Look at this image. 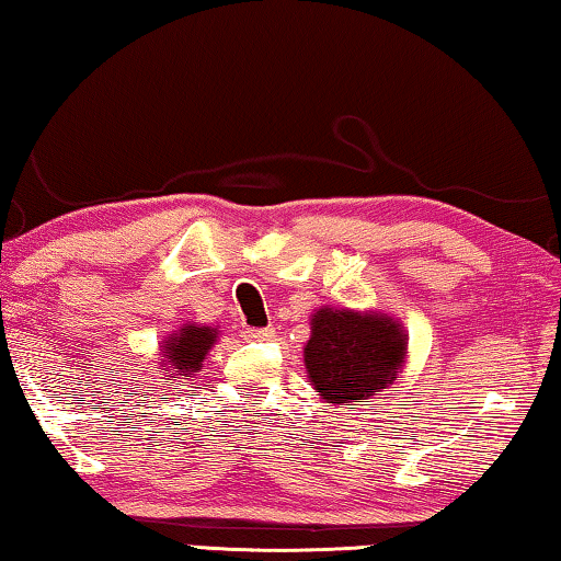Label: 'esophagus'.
I'll return each instance as SVG.
<instances>
[{"instance_id":"34e87169","label":"esophagus","mask_w":561,"mask_h":561,"mask_svg":"<svg viewBox=\"0 0 561 561\" xmlns=\"http://www.w3.org/2000/svg\"><path fill=\"white\" fill-rule=\"evenodd\" d=\"M241 337L244 340H270L274 337L272 328H244L241 330Z\"/></svg>"}]
</instances>
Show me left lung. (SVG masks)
Here are the masks:
<instances>
[{"label":"left lung","mask_w":561,"mask_h":561,"mask_svg":"<svg viewBox=\"0 0 561 561\" xmlns=\"http://www.w3.org/2000/svg\"><path fill=\"white\" fill-rule=\"evenodd\" d=\"M408 334L388 314L322 307L312 314L305 367L324 403H367L405 365Z\"/></svg>","instance_id":"obj_1"}]
</instances>
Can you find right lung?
Instances as JSON below:
<instances>
[{
  "mask_svg": "<svg viewBox=\"0 0 561 561\" xmlns=\"http://www.w3.org/2000/svg\"><path fill=\"white\" fill-rule=\"evenodd\" d=\"M216 328H206V324H186L179 332H173L169 340L161 342L163 347V370H169L165 378H191L206 360V353L216 342Z\"/></svg>",
  "mask_w": 561,
  "mask_h": 561,
  "instance_id": "right-lung-1",
  "label": "right lung"
}]
</instances>
